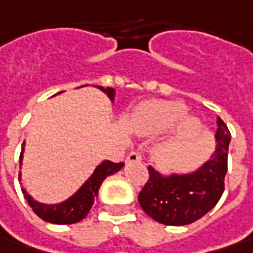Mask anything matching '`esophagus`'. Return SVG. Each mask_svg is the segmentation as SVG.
<instances>
[{"label": "esophagus", "instance_id": "esophagus-1", "mask_svg": "<svg viewBox=\"0 0 253 253\" xmlns=\"http://www.w3.org/2000/svg\"><path fill=\"white\" fill-rule=\"evenodd\" d=\"M143 160V157H141V154L138 153V151H131L128 156H127L126 161L127 163H140Z\"/></svg>", "mask_w": 253, "mask_h": 253}]
</instances>
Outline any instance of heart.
Wrapping results in <instances>:
<instances>
[{"mask_svg": "<svg viewBox=\"0 0 253 253\" xmlns=\"http://www.w3.org/2000/svg\"><path fill=\"white\" fill-rule=\"evenodd\" d=\"M185 112L187 107L181 102L154 99L138 106L131 116L130 122L138 134L156 136L172 126L185 115ZM197 130H198V125L192 117H183L172 133L171 137L172 146L178 147L185 144L195 134Z\"/></svg>", "mask_w": 253, "mask_h": 253, "instance_id": "1", "label": "heart"}]
</instances>
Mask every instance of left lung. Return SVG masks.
Masks as SVG:
<instances>
[{"mask_svg":"<svg viewBox=\"0 0 253 253\" xmlns=\"http://www.w3.org/2000/svg\"><path fill=\"white\" fill-rule=\"evenodd\" d=\"M216 147L207 163L190 174L161 175L148 167V180L138 192L143 211L164 225H188L214 208L225 190L231 133L218 117Z\"/></svg>","mask_w":253,"mask_h":253,"instance_id":"obj_1","label":"left lung"}]
</instances>
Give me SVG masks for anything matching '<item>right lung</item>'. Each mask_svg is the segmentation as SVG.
Segmentation results:
<instances>
[{
  "label": "right lung",
  "instance_id": "1",
  "mask_svg": "<svg viewBox=\"0 0 253 253\" xmlns=\"http://www.w3.org/2000/svg\"><path fill=\"white\" fill-rule=\"evenodd\" d=\"M97 87L102 92H105L110 97V100H115V89H112V87L105 89L102 86H97ZM21 163H22V153L19 156V164ZM123 166H125V163H113V161L105 160L102 164H99L96 167V170L89 177V180L84 182L71 198H68L66 201L61 204H50V205L49 204H41L35 201L25 190H22V192L27 198L29 207L43 221L50 222V224H63V225L75 224V222L82 221L83 218L89 214L94 200L97 198V192H99V188H100L103 180L106 177L122 170ZM19 177H21V172H19Z\"/></svg>",
  "mask_w": 253,
  "mask_h": 253
}]
</instances>
